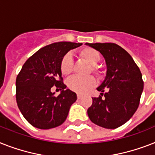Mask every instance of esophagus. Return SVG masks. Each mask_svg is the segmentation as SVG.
Segmentation results:
<instances>
[{"label": "esophagus", "instance_id": "esophagus-1", "mask_svg": "<svg viewBox=\"0 0 155 155\" xmlns=\"http://www.w3.org/2000/svg\"><path fill=\"white\" fill-rule=\"evenodd\" d=\"M82 97H83V95H81V94H77V98H78V99H80Z\"/></svg>", "mask_w": 155, "mask_h": 155}]
</instances>
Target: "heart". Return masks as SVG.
Returning <instances> with one entry per match:
<instances>
[{"mask_svg": "<svg viewBox=\"0 0 155 155\" xmlns=\"http://www.w3.org/2000/svg\"><path fill=\"white\" fill-rule=\"evenodd\" d=\"M80 56L82 59L91 65V70L93 73L99 76L101 75L102 71L97 64L100 61L101 56L99 51L92 48H84L80 51ZM73 69V59L69 53L66 54L61 60L60 62V71L63 75H68L71 73ZM68 87L71 90L79 93H84L95 85V80L92 76L88 77H80L73 76L67 81Z\"/></svg>", "mask_w": 155, "mask_h": 155, "instance_id": "1", "label": "heart"}]
</instances>
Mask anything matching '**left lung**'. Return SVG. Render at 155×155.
Here are the masks:
<instances>
[{
  "label": "left lung",
  "mask_w": 155,
  "mask_h": 155,
  "mask_svg": "<svg viewBox=\"0 0 155 155\" xmlns=\"http://www.w3.org/2000/svg\"><path fill=\"white\" fill-rule=\"evenodd\" d=\"M103 55L106 62V76L97 87L100 95L92 98L87 109L91 121L96 125L115 129L133 116L139 105L143 91L142 73L133 58L114 43H86Z\"/></svg>",
  "instance_id": "obj_1"
}]
</instances>
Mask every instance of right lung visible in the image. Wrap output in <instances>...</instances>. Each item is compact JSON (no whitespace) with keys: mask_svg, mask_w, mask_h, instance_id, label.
I'll return each instance as SVG.
<instances>
[{"mask_svg":"<svg viewBox=\"0 0 155 155\" xmlns=\"http://www.w3.org/2000/svg\"><path fill=\"white\" fill-rule=\"evenodd\" d=\"M83 44L57 42L39 49L25 63L16 80V103L25 119L33 127L47 130L61 125L77 95L63 84L60 62L70 50ZM55 85L61 92L54 96Z\"/></svg>","mask_w":155,"mask_h":155,"instance_id":"obj_1","label":"right lung"}]
</instances>
